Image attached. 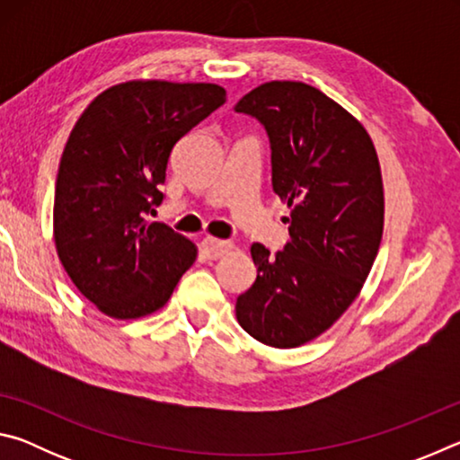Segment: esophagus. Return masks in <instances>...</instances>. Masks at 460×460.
I'll return each mask as SVG.
<instances>
[{"instance_id": "34e87169", "label": "esophagus", "mask_w": 460, "mask_h": 460, "mask_svg": "<svg viewBox=\"0 0 460 460\" xmlns=\"http://www.w3.org/2000/svg\"><path fill=\"white\" fill-rule=\"evenodd\" d=\"M202 249H205V253L208 255L211 260L221 258L225 252H229L231 243L229 241H221V239H215V237H205L202 239Z\"/></svg>"}]
</instances>
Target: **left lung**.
Masks as SVG:
<instances>
[{
    "instance_id": "8db88e82",
    "label": "left lung",
    "mask_w": 460,
    "mask_h": 460,
    "mask_svg": "<svg viewBox=\"0 0 460 460\" xmlns=\"http://www.w3.org/2000/svg\"><path fill=\"white\" fill-rule=\"evenodd\" d=\"M233 109L266 129L271 189L290 207L282 252L252 245L258 278L235 314L263 345L292 349L329 329L369 276L384 233L379 160L361 123L310 84L271 81Z\"/></svg>"
}]
</instances>
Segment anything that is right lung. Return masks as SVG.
<instances>
[{
    "instance_id": "add662e5",
    "label": "right lung",
    "mask_w": 460,
    "mask_h": 460,
    "mask_svg": "<svg viewBox=\"0 0 460 460\" xmlns=\"http://www.w3.org/2000/svg\"><path fill=\"white\" fill-rule=\"evenodd\" d=\"M225 101L219 84L131 81L101 93L76 121L58 166L54 241L101 313H154L197 260L189 239L147 217L164 200L172 147Z\"/></svg>"
}]
</instances>
